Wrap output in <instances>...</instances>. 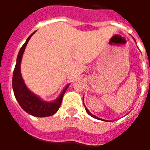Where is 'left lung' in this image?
I'll return each mask as SVG.
<instances>
[{
  "label": "left lung",
  "instance_id": "left-lung-1",
  "mask_svg": "<svg viewBox=\"0 0 150 150\" xmlns=\"http://www.w3.org/2000/svg\"><path fill=\"white\" fill-rule=\"evenodd\" d=\"M134 41H135V40H134ZM85 109H86V111H87V112H88V114H89V115H90V116H92V117H94V118H96V119H97V120H104V121H108V120H103V119H101V118H99V117H97V116H94V115H92V114H91V113L90 112H89V110H88V108H86V106H85Z\"/></svg>",
  "mask_w": 150,
  "mask_h": 150
}]
</instances>
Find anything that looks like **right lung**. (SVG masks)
I'll return each mask as SVG.
<instances>
[{
    "instance_id": "1",
    "label": "right lung",
    "mask_w": 150,
    "mask_h": 150,
    "mask_svg": "<svg viewBox=\"0 0 150 150\" xmlns=\"http://www.w3.org/2000/svg\"><path fill=\"white\" fill-rule=\"evenodd\" d=\"M34 33L35 32L29 36L27 40L24 43V45L21 46L19 50L18 58H17V63L15 66L13 75V90L16 100H18V104H20L21 108L25 112H26L30 115L34 116L45 117V116H52L54 113L57 112V111L59 110L62 104L63 95L70 84L67 85L65 88L63 89V91H62V93L59 95V97L51 102L42 100L38 96L33 93L26 87L21 76V62L28 42Z\"/></svg>"
}]
</instances>
